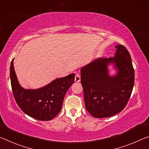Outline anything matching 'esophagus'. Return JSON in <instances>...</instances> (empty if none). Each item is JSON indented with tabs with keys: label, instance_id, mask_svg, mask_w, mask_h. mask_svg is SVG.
<instances>
[{
	"label": "esophagus",
	"instance_id": "esophagus-1",
	"mask_svg": "<svg viewBox=\"0 0 149 149\" xmlns=\"http://www.w3.org/2000/svg\"><path fill=\"white\" fill-rule=\"evenodd\" d=\"M81 81V76L79 74H77L75 76V82H79Z\"/></svg>",
	"mask_w": 149,
	"mask_h": 149
}]
</instances>
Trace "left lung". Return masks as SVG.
<instances>
[{
	"label": "left lung",
	"instance_id": "obj_1",
	"mask_svg": "<svg viewBox=\"0 0 149 149\" xmlns=\"http://www.w3.org/2000/svg\"><path fill=\"white\" fill-rule=\"evenodd\" d=\"M115 47V56L95 59L81 70L85 108L95 118L117 114L125 107L132 95L135 72L130 54L122 45ZM111 63L117 70L113 77L108 73Z\"/></svg>",
	"mask_w": 149,
	"mask_h": 149
}]
</instances>
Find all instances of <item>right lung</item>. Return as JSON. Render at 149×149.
Returning a JSON list of instances; mask_svg holds the SVG:
<instances>
[{
    "instance_id": "add662e5",
    "label": "right lung",
    "mask_w": 149,
    "mask_h": 149,
    "mask_svg": "<svg viewBox=\"0 0 149 149\" xmlns=\"http://www.w3.org/2000/svg\"><path fill=\"white\" fill-rule=\"evenodd\" d=\"M10 76L14 99L21 110L36 120L49 121L60 112L65 93L74 84L75 74L57 78L39 89H25L17 81L13 59L10 68Z\"/></svg>"
}]
</instances>
